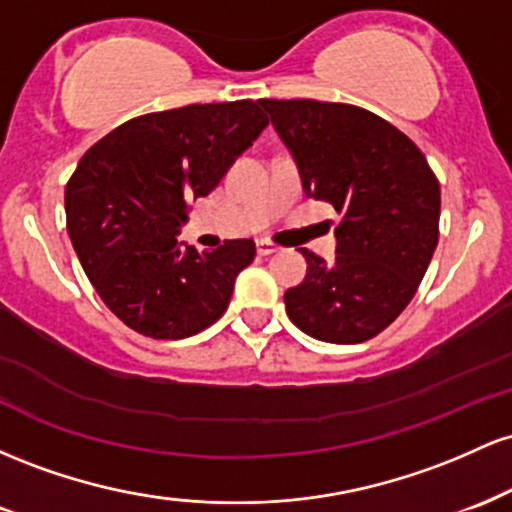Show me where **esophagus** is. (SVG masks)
Instances as JSON below:
<instances>
[{"instance_id": "obj_1", "label": "esophagus", "mask_w": 512, "mask_h": 512, "mask_svg": "<svg viewBox=\"0 0 512 512\" xmlns=\"http://www.w3.org/2000/svg\"><path fill=\"white\" fill-rule=\"evenodd\" d=\"M276 252V245L269 243V240H257V255L267 257V255H274Z\"/></svg>"}]
</instances>
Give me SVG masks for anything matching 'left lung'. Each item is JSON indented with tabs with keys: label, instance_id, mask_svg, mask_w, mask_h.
I'll return each mask as SVG.
<instances>
[{
	"label": "left lung",
	"instance_id": "obj_1",
	"mask_svg": "<svg viewBox=\"0 0 512 512\" xmlns=\"http://www.w3.org/2000/svg\"><path fill=\"white\" fill-rule=\"evenodd\" d=\"M260 105L291 151L305 195L342 214L337 255L301 248L308 274L284 293L298 330L330 344H361L407 308L438 245L440 185L404 132L346 103Z\"/></svg>",
	"mask_w": 512,
	"mask_h": 512
}]
</instances>
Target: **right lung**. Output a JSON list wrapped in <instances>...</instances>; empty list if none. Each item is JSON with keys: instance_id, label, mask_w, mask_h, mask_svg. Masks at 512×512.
I'll use <instances>...</instances> for the list:
<instances>
[{"instance_id": "obj_1", "label": "right lung", "mask_w": 512, "mask_h": 512, "mask_svg": "<svg viewBox=\"0 0 512 512\" xmlns=\"http://www.w3.org/2000/svg\"><path fill=\"white\" fill-rule=\"evenodd\" d=\"M269 120L255 101L139 115L86 151L67 182V231L101 301L151 339H185L226 313L248 238L178 243L187 202L207 197Z\"/></svg>"}]
</instances>
